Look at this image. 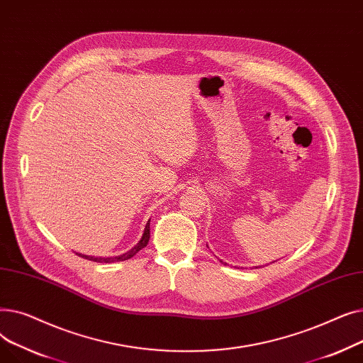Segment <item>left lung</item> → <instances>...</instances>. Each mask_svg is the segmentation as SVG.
Masks as SVG:
<instances>
[{"mask_svg":"<svg viewBox=\"0 0 363 363\" xmlns=\"http://www.w3.org/2000/svg\"><path fill=\"white\" fill-rule=\"evenodd\" d=\"M220 263H223V264H226V263H225V262H223V260H220ZM256 268H257V266H256Z\"/></svg>","mask_w":363,"mask_h":363,"instance_id":"8db88e82","label":"left lung"}]
</instances>
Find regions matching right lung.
Returning <instances> with one entry per match:
<instances>
[{
	"label": "right lung",
	"mask_w": 363,
	"mask_h": 363,
	"mask_svg": "<svg viewBox=\"0 0 363 363\" xmlns=\"http://www.w3.org/2000/svg\"><path fill=\"white\" fill-rule=\"evenodd\" d=\"M148 240H150V220L147 222L145 228H144V234L141 237V240L132 247L130 250H128L126 253L123 255H119V256H113V257H95V256H88V255H82V253H76L78 256L84 257V259H88V260H92V262H100V263H111V262H122V260H128L130 257L135 256L141 249H144V247L148 244Z\"/></svg>",
	"instance_id": "right-lung-1"
}]
</instances>
